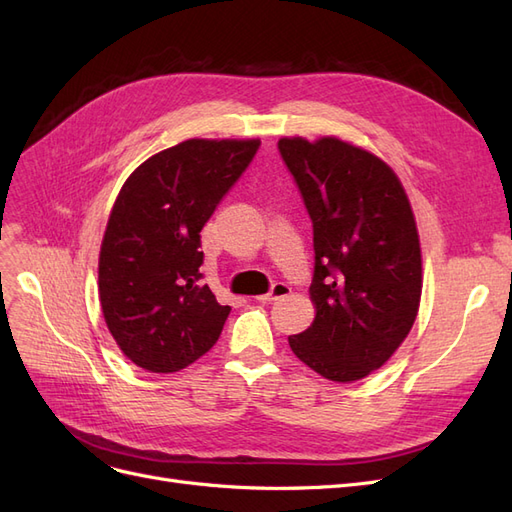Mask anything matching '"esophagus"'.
<instances>
[{
    "label": "esophagus",
    "instance_id": "1",
    "mask_svg": "<svg viewBox=\"0 0 512 512\" xmlns=\"http://www.w3.org/2000/svg\"><path fill=\"white\" fill-rule=\"evenodd\" d=\"M290 292H292V288L286 282H275L267 294H260V297H256V299L258 301H275V299L288 297Z\"/></svg>",
    "mask_w": 512,
    "mask_h": 512
}]
</instances>
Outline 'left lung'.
<instances>
[{
	"label": "left lung",
	"instance_id": "8db88e82",
	"mask_svg": "<svg viewBox=\"0 0 512 512\" xmlns=\"http://www.w3.org/2000/svg\"><path fill=\"white\" fill-rule=\"evenodd\" d=\"M277 149L312 218L316 252V318L288 344L327 380H361L391 359L421 303L410 200L389 164L335 136L280 138Z\"/></svg>",
	"mask_w": 512,
	"mask_h": 512
}]
</instances>
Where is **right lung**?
Returning <instances> with one entry per match:
<instances>
[{
    "label": "right lung",
    "mask_w": 512,
    "mask_h": 512,
    "mask_svg": "<svg viewBox=\"0 0 512 512\" xmlns=\"http://www.w3.org/2000/svg\"><path fill=\"white\" fill-rule=\"evenodd\" d=\"M258 147V138H190L145 160L119 190L98 290L106 327L134 365L173 374L218 342L230 307L200 286V230Z\"/></svg>",
    "instance_id": "add662e5"
}]
</instances>
